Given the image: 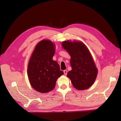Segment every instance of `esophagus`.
<instances>
[{
  "instance_id": "esophagus-1",
  "label": "esophagus",
  "mask_w": 121,
  "mask_h": 121,
  "mask_svg": "<svg viewBox=\"0 0 121 121\" xmlns=\"http://www.w3.org/2000/svg\"><path fill=\"white\" fill-rule=\"evenodd\" d=\"M64 73L65 75H66L67 74V73H68V71H67V70H66V69H65V70H64Z\"/></svg>"
}]
</instances>
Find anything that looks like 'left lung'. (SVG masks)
Here are the masks:
<instances>
[{"mask_svg":"<svg viewBox=\"0 0 121 121\" xmlns=\"http://www.w3.org/2000/svg\"><path fill=\"white\" fill-rule=\"evenodd\" d=\"M61 45L71 56L72 70L67 77L76 89H88L95 81L98 72L88 49L80 41H64Z\"/></svg>","mask_w":121,"mask_h":121,"instance_id":"1","label":"left lung"}]
</instances>
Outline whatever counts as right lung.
Returning <instances> with one entry per match:
<instances>
[{
  "label": "right lung",
  "instance_id": "add662e5",
  "mask_svg": "<svg viewBox=\"0 0 121 121\" xmlns=\"http://www.w3.org/2000/svg\"><path fill=\"white\" fill-rule=\"evenodd\" d=\"M55 45L50 40H42L36 46L28 65L31 85L40 93H47L56 86L57 78L64 74L59 65L52 60Z\"/></svg>",
  "mask_w": 121,
  "mask_h": 121
}]
</instances>
